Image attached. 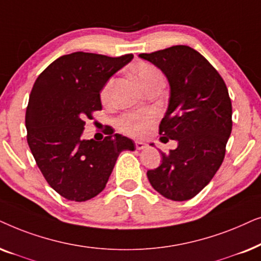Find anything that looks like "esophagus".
Wrapping results in <instances>:
<instances>
[{
    "instance_id": "esophagus-1",
    "label": "esophagus",
    "mask_w": 261,
    "mask_h": 261,
    "mask_svg": "<svg viewBox=\"0 0 261 261\" xmlns=\"http://www.w3.org/2000/svg\"><path fill=\"white\" fill-rule=\"evenodd\" d=\"M135 145H136L137 150H142V149H145V148L148 147L147 143H144V142H141V141L135 142Z\"/></svg>"
}]
</instances>
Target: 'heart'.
<instances>
[{"label": "heart", "mask_w": 261, "mask_h": 261, "mask_svg": "<svg viewBox=\"0 0 261 261\" xmlns=\"http://www.w3.org/2000/svg\"><path fill=\"white\" fill-rule=\"evenodd\" d=\"M136 75L142 86L145 87L151 80L162 76L159 69L149 63H140L136 68ZM113 79H110L100 90V99L102 102H109L112 94ZM156 119L154 111L140 110L124 113L117 119V125L121 131L131 136H143Z\"/></svg>", "instance_id": "obj_1"}]
</instances>
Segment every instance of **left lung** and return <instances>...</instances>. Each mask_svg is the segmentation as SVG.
<instances>
[{
	"label": "left lung",
	"mask_w": 261,
	"mask_h": 261,
	"mask_svg": "<svg viewBox=\"0 0 261 261\" xmlns=\"http://www.w3.org/2000/svg\"><path fill=\"white\" fill-rule=\"evenodd\" d=\"M140 57L168 79L171 96L159 134L178 142L174 150L161 151L162 163L147 172L148 179L168 199H191L211 181L224 160L232 127L228 88L209 61L186 45Z\"/></svg>",
	"instance_id": "obj_1"
}]
</instances>
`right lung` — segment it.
<instances>
[{
  "mask_svg": "<svg viewBox=\"0 0 261 261\" xmlns=\"http://www.w3.org/2000/svg\"><path fill=\"white\" fill-rule=\"evenodd\" d=\"M133 54L109 57L72 52L52 62L34 82L26 110L27 143L48 185L68 200L86 201L105 189L130 138L107 134L83 140L87 119L101 110L100 90Z\"/></svg>",
  "mask_w": 261,
  "mask_h": 261,
  "instance_id": "1",
  "label": "right lung"
}]
</instances>
